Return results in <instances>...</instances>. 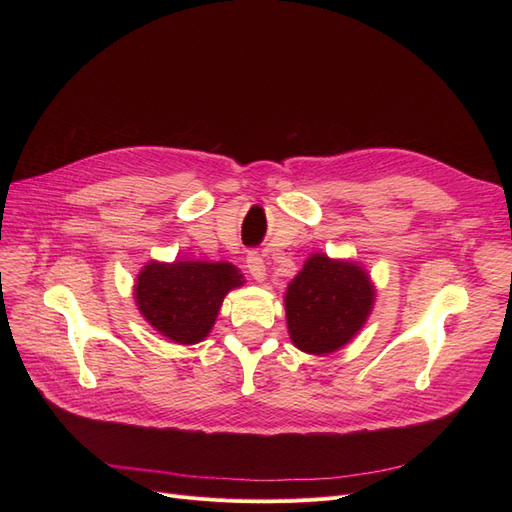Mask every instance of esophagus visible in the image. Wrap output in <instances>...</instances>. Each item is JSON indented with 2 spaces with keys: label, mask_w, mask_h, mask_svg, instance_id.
Returning a JSON list of instances; mask_svg holds the SVG:
<instances>
[{
  "label": "esophagus",
  "mask_w": 512,
  "mask_h": 512,
  "mask_svg": "<svg viewBox=\"0 0 512 512\" xmlns=\"http://www.w3.org/2000/svg\"><path fill=\"white\" fill-rule=\"evenodd\" d=\"M245 267L250 271V275L254 277L256 282H265L267 280V267H265V260L260 258L258 252H252L245 260Z\"/></svg>",
  "instance_id": "1"
}]
</instances>
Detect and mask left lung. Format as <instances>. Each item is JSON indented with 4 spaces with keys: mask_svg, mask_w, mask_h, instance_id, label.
<instances>
[{
    "mask_svg": "<svg viewBox=\"0 0 512 512\" xmlns=\"http://www.w3.org/2000/svg\"><path fill=\"white\" fill-rule=\"evenodd\" d=\"M376 303V286L356 260L312 254L284 292L286 324L294 348L333 354L359 335Z\"/></svg>",
    "mask_w": 512,
    "mask_h": 512,
    "instance_id": "8db88e82",
    "label": "left lung"
}]
</instances>
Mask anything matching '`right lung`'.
<instances>
[{
  "label": "right lung",
  "mask_w": 512,
  "mask_h": 512,
  "mask_svg": "<svg viewBox=\"0 0 512 512\" xmlns=\"http://www.w3.org/2000/svg\"><path fill=\"white\" fill-rule=\"evenodd\" d=\"M243 284V273L226 260H149L136 275L134 301L153 331L192 346L211 333L226 294Z\"/></svg>",
  "instance_id": "obj_1"
}]
</instances>
